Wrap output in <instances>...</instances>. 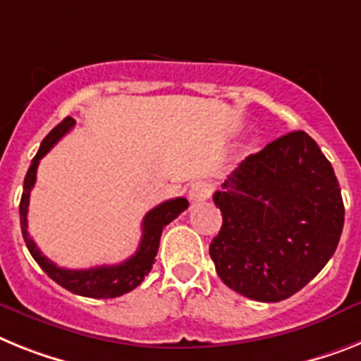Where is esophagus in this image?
I'll use <instances>...</instances> for the list:
<instances>
[{"instance_id": "obj_1", "label": "esophagus", "mask_w": 361, "mask_h": 361, "mask_svg": "<svg viewBox=\"0 0 361 361\" xmlns=\"http://www.w3.org/2000/svg\"><path fill=\"white\" fill-rule=\"evenodd\" d=\"M214 190V185L213 183H209V181H196V183H192L190 185V190H189V198L192 200V202H204V200H207L209 196L213 195Z\"/></svg>"}]
</instances>
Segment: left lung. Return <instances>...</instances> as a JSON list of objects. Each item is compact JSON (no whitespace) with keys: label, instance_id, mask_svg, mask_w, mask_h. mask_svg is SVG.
<instances>
[{"label":"left lung","instance_id":"8db88e82","mask_svg":"<svg viewBox=\"0 0 361 361\" xmlns=\"http://www.w3.org/2000/svg\"><path fill=\"white\" fill-rule=\"evenodd\" d=\"M213 200L222 211V227L209 255L218 277L253 301L277 302L299 292L340 242V183L302 130L247 156Z\"/></svg>","mask_w":361,"mask_h":361}]
</instances>
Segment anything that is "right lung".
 <instances>
[{"label": "right lung", "mask_w": 361, "mask_h": 361, "mask_svg": "<svg viewBox=\"0 0 361 361\" xmlns=\"http://www.w3.org/2000/svg\"><path fill=\"white\" fill-rule=\"evenodd\" d=\"M73 126H75V119L73 117H66L62 123L56 124L49 134L45 135V139L40 145V150L32 157L31 166L27 171L25 181H23V195H21L20 202L21 235H23V240H25L27 250L32 255V259L62 288L77 293V295H84V298H119L123 293L132 292L135 286L143 283V279L147 277L148 271L152 269V264L156 262L157 247H159V238H161L163 227L166 224H171L178 214L183 213L189 207V202L185 198H172L159 204L157 207L150 209L147 216L143 218V235H141L137 251L130 259L119 262V264L97 266V268L90 269L59 268L53 260L47 259L38 250L35 240L29 237V231H27V211H29V196H31V190L36 181L38 163H40L42 157L49 152L54 145L59 143L63 135L68 134Z\"/></svg>", "instance_id": "obj_1"}]
</instances>
